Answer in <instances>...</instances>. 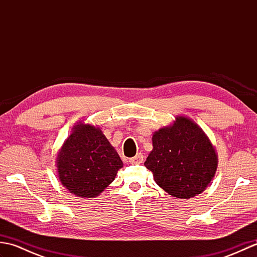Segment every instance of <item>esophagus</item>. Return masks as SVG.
I'll return each instance as SVG.
<instances>
[{"label": "esophagus", "instance_id": "obj_1", "mask_svg": "<svg viewBox=\"0 0 257 257\" xmlns=\"http://www.w3.org/2000/svg\"><path fill=\"white\" fill-rule=\"evenodd\" d=\"M129 162L133 163V165H140V163L144 162V155L137 154L134 158H130Z\"/></svg>", "mask_w": 257, "mask_h": 257}]
</instances>
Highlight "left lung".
<instances>
[{
  "mask_svg": "<svg viewBox=\"0 0 257 257\" xmlns=\"http://www.w3.org/2000/svg\"><path fill=\"white\" fill-rule=\"evenodd\" d=\"M154 150L145 166L160 188L177 199L203 192L216 171L217 157L205 134L185 117L152 137Z\"/></svg>",
  "mask_w": 257,
  "mask_h": 257,
  "instance_id": "obj_1",
  "label": "left lung"
}]
</instances>
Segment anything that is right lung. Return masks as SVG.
Segmentation results:
<instances>
[{
  "instance_id": "add662e5",
  "label": "right lung",
  "mask_w": 257,
  "mask_h": 257,
  "mask_svg": "<svg viewBox=\"0 0 257 257\" xmlns=\"http://www.w3.org/2000/svg\"><path fill=\"white\" fill-rule=\"evenodd\" d=\"M123 166L99 128L79 123L57 157L61 182L70 193L94 198L110 184Z\"/></svg>"
}]
</instances>
